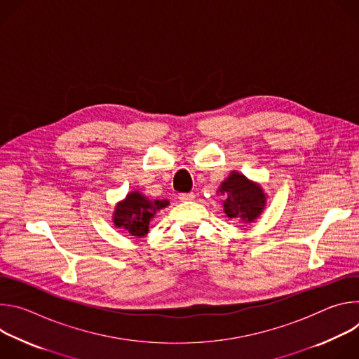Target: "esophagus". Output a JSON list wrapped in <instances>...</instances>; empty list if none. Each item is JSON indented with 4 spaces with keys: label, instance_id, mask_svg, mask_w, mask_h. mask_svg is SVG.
I'll use <instances>...</instances> for the list:
<instances>
[{
    "label": "esophagus",
    "instance_id": "1",
    "mask_svg": "<svg viewBox=\"0 0 359 359\" xmlns=\"http://www.w3.org/2000/svg\"><path fill=\"white\" fill-rule=\"evenodd\" d=\"M180 201H190L194 198V193L190 191V193H180L179 197H177Z\"/></svg>",
    "mask_w": 359,
    "mask_h": 359
}]
</instances>
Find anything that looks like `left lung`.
I'll list each match as a JSON object with an SVG mask.
<instances>
[{
    "label": "left lung",
    "mask_w": 359,
    "mask_h": 359,
    "mask_svg": "<svg viewBox=\"0 0 359 359\" xmlns=\"http://www.w3.org/2000/svg\"><path fill=\"white\" fill-rule=\"evenodd\" d=\"M219 193L224 196L223 206L227 217L244 223H251L257 219L267 203V196L262 186L237 172H231L220 184Z\"/></svg>",
    "instance_id": "1"
}]
</instances>
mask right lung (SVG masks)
I'll return each mask as SVG.
<instances>
[{"mask_svg": "<svg viewBox=\"0 0 359 359\" xmlns=\"http://www.w3.org/2000/svg\"><path fill=\"white\" fill-rule=\"evenodd\" d=\"M169 206V200H149L140 191H130L115 208L112 220L118 229L130 236L143 237L149 231V223L155 215Z\"/></svg>", "mask_w": 359, "mask_h": 359, "instance_id": "obj_1", "label": "right lung"}]
</instances>
